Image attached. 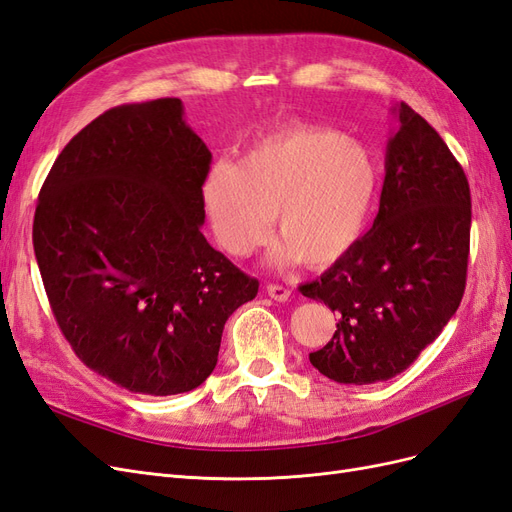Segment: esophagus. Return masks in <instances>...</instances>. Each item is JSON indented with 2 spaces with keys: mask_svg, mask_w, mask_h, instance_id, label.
Wrapping results in <instances>:
<instances>
[{
  "mask_svg": "<svg viewBox=\"0 0 512 512\" xmlns=\"http://www.w3.org/2000/svg\"><path fill=\"white\" fill-rule=\"evenodd\" d=\"M267 294L273 301H280V303H286L290 299V290L286 286H280V284H269Z\"/></svg>",
  "mask_w": 512,
  "mask_h": 512,
  "instance_id": "1",
  "label": "esophagus"
}]
</instances>
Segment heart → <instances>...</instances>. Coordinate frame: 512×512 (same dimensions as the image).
Listing matches in <instances>:
<instances>
[{
    "mask_svg": "<svg viewBox=\"0 0 512 512\" xmlns=\"http://www.w3.org/2000/svg\"><path fill=\"white\" fill-rule=\"evenodd\" d=\"M380 185L371 151L314 123H286L260 136L239 164L211 166L203 203L215 241L235 258L275 230L277 265L331 267L363 237Z\"/></svg>",
    "mask_w": 512,
    "mask_h": 512,
    "instance_id": "heart-1",
    "label": "heart"
}]
</instances>
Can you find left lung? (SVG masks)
<instances>
[{
	"mask_svg": "<svg viewBox=\"0 0 512 512\" xmlns=\"http://www.w3.org/2000/svg\"><path fill=\"white\" fill-rule=\"evenodd\" d=\"M393 115L374 226L320 280L299 288L337 312L333 339L309 361L339 384H374L408 369L455 316L466 290V173L406 102Z\"/></svg>",
	"mask_w": 512,
	"mask_h": 512,
	"instance_id": "8db88e82",
	"label": "left lung"
}]
</instances>
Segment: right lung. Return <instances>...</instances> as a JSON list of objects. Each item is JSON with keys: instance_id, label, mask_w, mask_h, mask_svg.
Wrapping results in <instances>:
<instances>
[{"instance_id": "right-lung-1", "label": "right lung", "mask_w": 512, "mask_h": 512, "mask_svg": "<svg viewBox=\"0 0 512 512\" xmlns=\"http://www.w3.org/2000/svg\"><path fill=\"white\" fill-rule=\"evenodd\" d=\"M209 164L181 100L160 98L96 117L40 190L34 252L59 329L132 393L203 384L226 320L258 292L200 232Z\"/></svg>"}]
</instances>
